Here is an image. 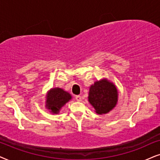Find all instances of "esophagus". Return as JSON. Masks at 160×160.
I'll use <instances>...</instances> for the list:
<instances>
[{
  "mask_svg": "<svg viewBox=\"0 0 160 160\" xmlns=\"http://www.w3.org/2000/svg\"><path fill=\"white\" fill-rule=\"evenodd\" d=\"M75 99L78 102H80L82 100V98H81V97H80V96L78 95V96H75Z\"/></svg>",
  "mask_w": 160,
  "mask_h": 160,
  "instance_id": "esophagus-1",
  "label": "esophagus"
}]
</instances>
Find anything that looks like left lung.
<instances>
[{
	"mask_svg": "<svg viewBox=\"0 0 160 160\" xmlns=\"http://www.w3.org/2000/svg\"><path fill=\"white\" fill-rule=\"evenodd\" d=\"M88 101L97 113H107L116 105L118 91L113 84L104 79L91 86Z\"/></svg>",
	"mask_w": 160,
	"mask_h": 160,
	"instance_id": "obj_1",
	"label": "left lung"
}]
</instances>
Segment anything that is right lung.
I'll return each mask as SVG.
<instances>
[{"mask_svg":"<svg viewBox=\"0 0 160 160\" xmlns=\"http://www.w3.org/2000/svg\"><path fill=\"white\" fill-rule=\"evenodd\" d=\"M47 97L46 107L54 113H58L59 110L72 98L69 93L59 88L51 89Z\"/></svg>","mask_w":160,"mask_h":160,"instance_id":"right-lung-1","label":"right lung"}]
</instances>
